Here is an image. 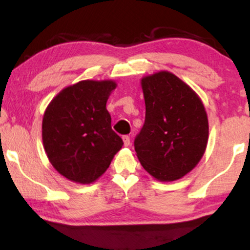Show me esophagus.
I'll return each instance as SVG.
<instances>
[{
    "mask_svg": "<svg viewBox=\"0 0 250 250\" xmlns=\"http://www.w3.org/2000/svg\"><path fill=\"white\" fill-rule=\"evenodd\" d=\"M122 140H123V143H125V147H128V146L130 145V137H129L128 135H125V136L122 137Z\"/></svg>",
    "mask_w": 250,
    "mask_h": 250,
    "instance_id": "1",
    "label": "esophagus"
}]
</instances>
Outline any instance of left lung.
Instances as JSON below:
<instances>
[{
	"mask_svg": "<svg viewBox=\"0 0 250 250\" xmlns=\"http://www.w3.org/2000/svg\"><path fill=\"white\" fill-rule=\"evenodd\" d=\"M145 125L134 146L142 167L162 182L193 170L207 148L208 117L197 94L169 71L143 77Z\"/></svg>",
	"mask_w": 250,
	"mask_h": 250,
	"instance_id": "8db88e82",
	"label": "left lung"
}]
</instances>
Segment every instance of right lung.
<instances>
[{
	"label": "right lung",
	"mask_w": 250,
	"mask_h": 250,
	"mask_svg": "<svg viewBox=\"0 0 250 250\" xmlns=\"http://www.w3.org/2000/svg\"><path fill=\"white\" fill-rule=\"evenodd\" d=\"M116 83L84 80L60 91L42 121V140L53 167L68 180L94 182L107 170L123 141L111 129L105 104Z\"/></svg>",
	"instance_id": "add662e5"
}]
</instances>
